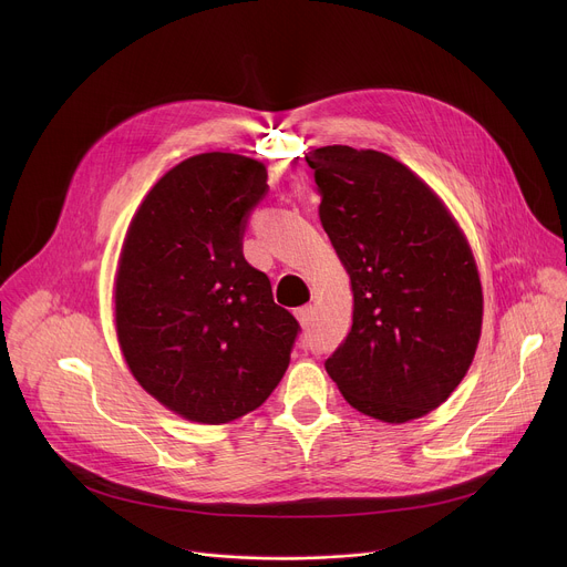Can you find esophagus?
Segmentation results:
<instances>
[{
  "label": "esophagus",
  "mask_w": 567,
  "mask_h": 567,
  "mask_svg": "<svg viewBox=\"0 0 567 567\" xmlns=\"http://www.w3.org/2000/svg\"><path fill=\"white\" fill-rule=\"evenodd\" d=\"M311 313H313V311H311V307H307V305H305V307H298V309H296V318L300 320V326H302V328H307V326H309V320H311Z\"/></svg>",
  "instance_id": "1"
}]
</instances>
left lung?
I'll return each instance as SVG.
<instances>
[{
  "label": "left lung",
  "mask_w": 567,
  "mask_h": 567,
  "mask_svg": "<svg viewBox=\"0 0 567 567\" xmlns=\"http://www.w3.org/2000/svg\"><path fill=\"white\" fill-rule=\"evenodd\" d=\"M305 161L354 293L352 328L326 370L359 413L417 420L449 399L477 348L471 249L440 197L392 156L326 145Z\"/></svg>",
  "instance_id": "obj_1"
}]
</instances>
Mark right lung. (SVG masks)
Wrapping results in <instances>:
<instances>
[{"label":"right lung","mask_w":567,"mask_h":567,"mask_svg":"<svg viewBox=\"0 0 567 567\" xmlns=\"http://www.w3.org/2000/svg\"><path fill=\"white\" fill-rule=\"evenodd\" d=\"M267 168L230 152L190 156L134 215L116 276V334L136 381L166 409L226 424L280 383L298 320L241 254Z\"/></svg>","instance_id":"add662e5"}]
</instances>
